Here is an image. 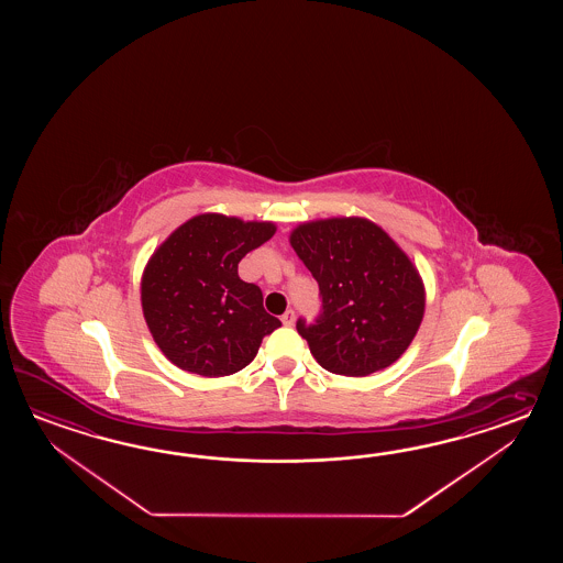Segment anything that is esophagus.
I'll return each mask as SVG.
<instances>
[{
	"label": "esophagus",
	"instance_id": "esophagus-1",
	"mask_svg": "<svg viewBox=\"0 0 563 563\" xmlns=\"http://www.w3.org/2000/svg\"><path fill=\"white\" fill-rule=\"evenodd\" d=\"M282 322H284V325H294V322H296V311L287 310L286 313L282 316Z\"/></svg>",
	"mask_w": 563,
	"mask_h": 563
}]
</instances>
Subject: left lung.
<instances>
[{
  "mask_svg": "<svg viewBox=\"0 0 563 563\" xmlns=\"http://www.w3.org/2000/svg\"><path fill=\"white\" fill-rule=\"evenodd\" d=\"M289 243L320 286V316L296 323L318 364L368 376L400 358L419 332L424 286L388 233L362 217H332L301 223Z\"/></svg>",
  "mask_w": 563,
  "mask_h": 563,
  "instance_id": "left-lung-1",
  "label": "left lung"
}]
</instances>
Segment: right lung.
Masks as SVG:
<instances>
[{"label":"right lung","mask_w":563,"mask_h":563,"mask_svg":"<svg viewBox=\"0 0 563 563\" xmlns=\"http://www.w3.org/2000/svg\"><path fill=\"white\" fill-rule=\"evenodd\" d=\"M276 233L269 221L205 213L168 235L144 267L143 313L156 346L180 371L219 378L245 368L282 322L241 260Z\"/></svg>","instance_id":"add662e5"}]
</instances>
